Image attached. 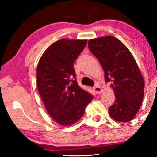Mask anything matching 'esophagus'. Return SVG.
Here are the masks:
<instances>
[{
    "label": "esophagus",
    "mask_w": 157,
    "mask_h": 157,
    "mask_svg": "<svg viewBox=\"0 0 157 157\" xmlns=\"http://www.w3.org/2000/svg\"><path fill=\"white\" fill-rule=\"evenodd\" d=\"M93 90H94V92L96 94H100L102 92V88L101 87L99 84H96V86H94V88H93Z\"/></svg>",
    "instance_id": "esophagus-1"
}]
</instances>
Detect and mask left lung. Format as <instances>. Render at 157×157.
<instances>
[{
    "label": "left lung",
    "mask_w": 157,
    "mask_h": 157,
    "mask_svg": "<svg viewBox=\"0 0 157 157\" xmlns=\"http://www.w3.org/2000/svg\"><path fill=\"white\" fill-rule=\"evenodd\" d=\"M88 48L96 57L105 73V81L115 96L109 109L112 119L118 122L132 120L141 106L144 80L134 56L117 38L105 36L88 41Z\"/></svg>",
    "instance_id": "left-lung-1"
}]
</instances>
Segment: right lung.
I'll return each instance as SVG.
<instances>
[{
	"instance_id": "add662e5",
	"label": "right lung",
	"mask_w": 157,
	"mask_h": 157,
	"mask_svg": "<svg viewBox=\"0 0 157 157\" xmlns=\"http://www.w3.org/2000/svg\"><path fill=\"white\" fill-rule=\"evenodd\" d=\"M86 43V39H60L44 52L38 63V90L48 115L60 125L79 121L93 100V96L77 84L74 68Z\"/></svg>"
}]
</instances>
